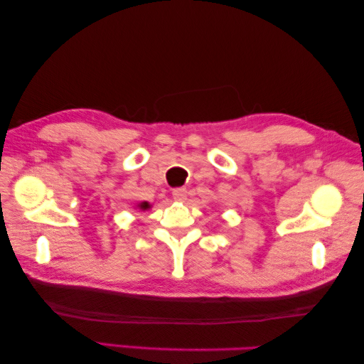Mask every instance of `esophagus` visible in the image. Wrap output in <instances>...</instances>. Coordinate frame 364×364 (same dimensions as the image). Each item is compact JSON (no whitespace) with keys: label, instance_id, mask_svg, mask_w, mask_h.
<instances>
[{"label":"esophagus","instance_id":"obj_1","mask_svg":"<svg viewBox=\"0 0 364 364\" xmlns=\"http://www.w3.org/2000/svg\"><path fill=\"white\" fill-rule=\"evenodd\" d=\"M172 196H174L176 201H186L187 200V188L178 187L172 190Z\"/></svg>","mask_w":364,"mask_h":364}]
</instances>
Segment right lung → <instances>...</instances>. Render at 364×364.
<instances>
[{
    "label": "right lung",
    "mask_w": 364,
    "mask_h": 364,
    "mask_svg": "<svg viewBox=\"0 0 364 364\" xmlns=\"http://www.w3.org/2000/svg\"><path fill=\"white\" fill-rule=\"evenodd\" d=\"M139 208H140V210H148V208H150V203H146V201H143V203L139 205Z\"/></svg>",
    "instance_id": "obj_1"
}]
</instances>
